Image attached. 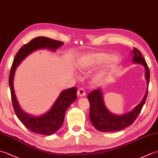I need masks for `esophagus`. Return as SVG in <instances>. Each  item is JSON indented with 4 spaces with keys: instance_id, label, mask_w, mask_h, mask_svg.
Wrapping results in <instances>:
<instances>
[{
    "instance_id": "1",
    "label": "esophagus",
    "mask_w": 158,
    "mask_h": 158,
    "mask_svg": "<svg viewBox=\"0 0 158 158\" xmlns=\"http://www.w3.org/2000/svg\"><path fill=\"white\" fill-rule=\"evenodd\" d=\"M77 96L79 97H84L86 96L85 91H84L83 88H80V89L77 91Z\"/></svg>"
}]
</instances>
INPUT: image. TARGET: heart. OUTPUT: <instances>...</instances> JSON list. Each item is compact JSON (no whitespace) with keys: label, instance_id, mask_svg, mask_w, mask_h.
Masks as SVG:
<instances>
[{"label":"heart","instance_id":"b5f03b06","mask_svg":"<svg viewBox=\"0 0 158 158\" xmlns=\"http://www.w3.org/2000/svg\"><path fill=\"white\" fill-rule=\"evenodd\" d=\"M109 56L108 53L103 52L87 54L79 58L77 62V66L80 71L89 70L99 67L105 62L103 71L99 73L95 78L98 81L101 78L105 71L114 67L120 62V58L118 55L112 54L110 57Z\"/></svg>","mask_w":158,"mask_h":158}]
</instances>
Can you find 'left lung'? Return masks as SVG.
Returning <instances> with one entry per match:
<instances>
[{"mask_svg": "<svg viewBox=\"0 0 158 158\" xmlns=\"http://www.w3.org/2000/svg\"><path fill=\"white\" fill-rule=\"evenodd\" d=\"M131 55L133 56L132 60L134 63L141 64L145 67V75L148 86L145 96L140 103L131 111L122 115H118L110 112L106 107L103 94L100 87L91 91L87 96V99L90 104L89 118L93 126L98 131L112 132L125 129L134 123L145 104L148 93L149 69L145 60L138 49L134 48L133 50L131 51Z\"/></svg>", "mask_w": 158, "mask_h": 158, "instance_id": "1", "label": "left lung"}]
</instances>
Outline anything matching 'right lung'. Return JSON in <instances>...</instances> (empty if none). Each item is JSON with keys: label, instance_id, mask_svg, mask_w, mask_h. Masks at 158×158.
Wrapping results in <instances>:
<instances>
[{"label": "right lung", "instance_id": "add662e5", "mask_svg": "<svg viewBox=\"0 0 158 158\" xmlns=\"http://www.w3.org/2000/svg\"><path fill=\"white\" fill-rule=\"evenodd\" d=\"M63 44L62 42L46 37H38L33 39L18 51L10 69L9 83L15 112L23 125L35 133L51 135L60 129L63 124L67 108L76 100L77 88L74 87L62 91L48 111L41 115L33 116L23 111L18 103L13 87L15 73L21 62L33 52L42 49L54 52Z\"/></svg>", "mask_w": 158, "mask_h": 158}]
</instances>
